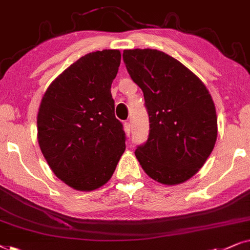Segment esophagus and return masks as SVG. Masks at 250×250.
Here are the masks:
<instances>
[{
  "instance_id": "obj_1",
  "label": "esophagus",
  "mask_w": 250,
  "mask_h": 250,
  "mask_svg": "<svg viewBox=\"0 0 250 250\" xmlns=\"http://www.w3.org/2000/svg\"><path fill=\"white\" fill-rule=\"evenodd\" d=\"M123 127H125V134L127 135H129L130 134V123L129 122H125V125H123Z\"/></svg>"
}]
</instances>
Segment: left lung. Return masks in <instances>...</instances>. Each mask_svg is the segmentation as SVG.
Masks as SVG:
<instances>
[{"instance_id":"obj_1","label":"left lung","mask_w":250,"mask_h":250,"mask_svg":"<svg viewBox=\"0 0 250 250\" xmlns=\"http://www.w3.org/2000/svg\"><path fill=\"white\" fill-rule=\"evenodd\" d=\"M123 62L143 90L149 118L148 138L137 146L136 158L161 184L188 181L205 165L217 138L208 89L181 62L159 50H125Z\"/></svg>"}]
</instances>
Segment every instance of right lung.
Here are the masks:
<instances>
[{"mask_svg": "<svg viewBox=\"0 0 250 250\" xmlns=\"http://www.w3.org/2000/svg\"><path fill=\"white\" fill-rule=\"evenodd\" d=\"M120 62L119 50L83 56L49 85L40 105L42 154L53 174L78 191L107 183L125 149L111 94Z\"/></svg>", "mask_w": 250, "mask_h": 250, "instance_id": "1", "label": "right lung"}]
</instances>
